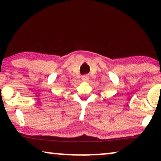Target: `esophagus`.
Wrapping results in <instances>:
<instances>
[{"label": "esophagus", "mask_w": 161, "mask_h": 161, "mask_svg": "<svg viewBox=\"0 0 161 161\" xmlns=\"http://www.w3.org/2000/svg\"><path fill=\"white\" fill-rule=\"evenodd\" d=\"M88 80H89V77H87V76H83L82 77V80L83 81H87Z\"/></svg>", "instance_id": "esophagus-1"}]
</instances>
